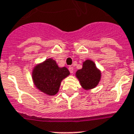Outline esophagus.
Masks as SVG:
<instances>
[{
    "mask_svg": "<svg viewBox=\"0 0 134 134\" xmlns=\"http://www.w3.org/2000/svg\"><path fill=\"white\" fill-rule=\"evenodd\" d=\"M68 69H69V71H70L71 74H73V72H74V68H73V67H71V66H69Z\"/></svg>",
    "mask_w": 134,
    "mask_h": 134,
    "instance_id": "obj_1",
    "label": "esophagus"
}]
</instances>
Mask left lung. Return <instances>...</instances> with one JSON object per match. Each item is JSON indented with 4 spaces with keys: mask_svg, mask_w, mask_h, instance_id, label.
<instances>
[{
    "mask_svg": "<svg viewBox=\"0 0 134 134\" xmlns=\"http://www.w3.org/2000/svg\"><path fill=\"white\" fill-rule=\"evenodd\" d=\"M80 85L85 90H92L98 85L101 78V72L92 60H86L82 63V69L76 72Z\"/></svg>",
    "mask_w": 134,
    "mask_h": 134,
    "instance_id": "1",
    "label": "left lung"
}]
</instances>
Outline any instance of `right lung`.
<instances>
[{
  "mask_svg": "<svg viewBox=\"0 0 134 134\" xmlns=\"http://www.w3.org/2000/svg\"><path fill=\"white\" fill-rule=\"evenodd\" d=\"M31 74L36 87L48 96L56 95L59 91L62 80L70 74L67 68L59 67L56 60L52 58L36 65Z\"/></svg>",
  "mask_w": 134,
  "mask_h": 134,
  "instance_id": "add662e5",
  "label": "right lung"
}]
</instances>
